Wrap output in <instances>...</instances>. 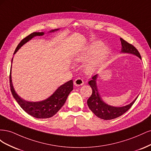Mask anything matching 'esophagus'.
I'll list each match as a JSON object with an SVG mask.
<instances>
[{
  "label": "esophagus",
  "mask_w": 151,
  "mask_h": 151,
  "mask_svg": "<svg viewBox=\"0 0 151 151\" xmlns=\"http://www.w3.org/2000/svg\"><path fill=\"white\" fill-rule=\"evenodd\" d=\"M74 84L76 86H82V85L84 84V81H83V79H81V78H77L74 81Z\"/></svg>",
  "instance_id": "esophagus-1"
}]
</instances>
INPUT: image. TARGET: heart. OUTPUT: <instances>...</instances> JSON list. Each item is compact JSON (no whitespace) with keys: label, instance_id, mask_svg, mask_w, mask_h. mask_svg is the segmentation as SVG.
<instances>
[{"label":"heart","instance_id":"1","mask_svg":"<svg viewBox=\"0 0 151 151\" xmlns=\"http://www.w3.org/2000/svg\"><path fill=\"white\" fill-rule=\"evenodd\" d=\"M110 49L101 42H95L87 45L73 57L76 63H83L85 72L92 74L101 68L108 59Z\"/></svg>","mask_w":151,"mask_h":151}]
</instances>
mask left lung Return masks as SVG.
Here are the masks:
<instances>
[{"mask_svg": "<svg viewBox=\"0 0 151 151\" xmlns=\"http://www.w3.org/2000/svg\"><path fill=\"white\" fill-rule=\"evenodd\" d=\"M120 41L122 43L121 53L133 54L141 59V56L138 50L133 45L127 42L126 41L121 38ZM98 77V74L95 75L92 77V79L89 81V84L90 85L91 88H92L93 93L88 99V101H87L89 109L92 111L94 115L97 116L98 118H101V119L108 120L119 117L129 110L132 105H133L138 96L132 103L125 105V106H111V105L105 103L99 94L96 83Z\"/></svg>", "mask_w": 151, "mask_h": 151, "instance_id": "left-lung-1", "label": "left lung"}]
</instances>
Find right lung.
<instances>
[{
  "label": "right lung",
  "mask_w": 151,
  "mask_h": 151,
  "mask_svg": "<svg viewBox=\"0 0 151 151\" xmlns=\"http://www.w3.org/2000/svg\"><path fill=\"white\" fill-rule=\"evenodd\" d=\"M60 29H55L50 31L48 33H53L58 31ZM45 35L44 32H34L26 36L17 45L16 48L14 55L22 45H24L32 38L37 36H43ZM13 58H12V63ZM11 68L10 72V86L11 91L13 97L16 100L17 103L19 104L21 108L23 109L29 115L36 118H48L53 116V115L60 110V108L65 104L68 94L73 90V81L70 80L67 82L59 86L55 90V91L49 96L48 98L40 101H28L21 98L19 95L17 94L16 91L14 88L12 82L11 77Z\"/></svg>",
  "instance_id": "right-lung-1"
}]
</instances>
